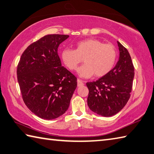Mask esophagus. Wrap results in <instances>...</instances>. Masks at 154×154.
<instances>
[{
    "mask_svg": "<svg viewBox=\"0 0 154 154\" xmlns=\"http://www.w3.org/2000/svg\"><path fill=\"white\" fill-rule=\"evenodd\" d=\"M84 85V83H83V81H82V79H77V85L79 87V86H82V85Z\"/></svg>",
    "mask_w": 154,
    "mask_h": 154,
    "instance_id": "esophagus-1",
    "label": "esophagus"
}]
</instances>
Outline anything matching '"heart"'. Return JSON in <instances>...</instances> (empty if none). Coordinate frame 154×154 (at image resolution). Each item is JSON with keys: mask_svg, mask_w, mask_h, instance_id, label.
I'll return each instance as SVG.
<instances>
[{"mask_svg": "<svg viewBox=\"0 0 154 154\" xmlns=\"http://www.w3.org/2000/svg\"><path fill=\"white\" fill-rule=\"evenodd\" d=\"M61 59L70 71H75L83 61L79 73L81 77H97L108 74L116 63L117 53L112 44H104L96 39H86L75 44V50L65 48L61 52Z\"/></svg>", "mask_w": 154, "mask_h": 154, "instance_id": "1", "label": "heart"}]
</instances>
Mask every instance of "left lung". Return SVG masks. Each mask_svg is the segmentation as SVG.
<instances>
[{"mask_svg": "<svg viewBox=\"0 0 154 154\" xmlns=\"http://www.w3.org/2000/svg\"><path fill=\"white\" fill-rule=\"evenodd\" d=\"M120 57L116 66L96 82H88V104L94 112L111 116L121 111L129 100L135 68L127 49L117 42Z\"/></svg>", "mask_w": 154, "mask_h": 154, "instance_id": "8db88e82", "label": "left lung"}]
</instances>
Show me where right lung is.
<instances>
[{"label": "right lung", "mask_w": 154, "mask_h": 154, "mask_svg": "<svg viewBox=\"0 0 154 154\" xmlns=\"http://www.w3.org/2000/svg\"><path fill=\"white\" fill-rule=\"evenodd\" d=\"M68 35L44 36L27 47L17 69L25 104L40 118L57 119L67 110L77 88V77L61 65L58 54Z\"/></svg>", "instance_id": "1"}]
</instances>
